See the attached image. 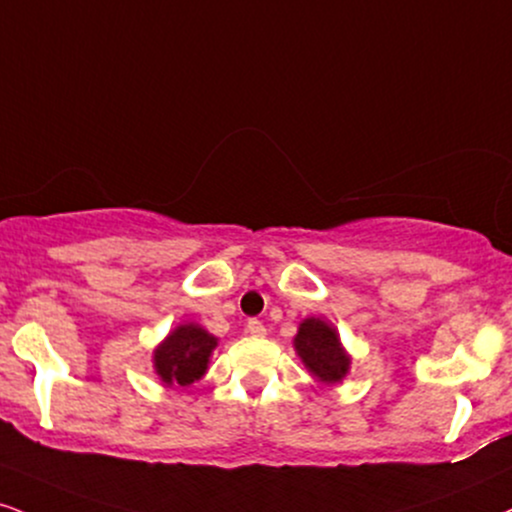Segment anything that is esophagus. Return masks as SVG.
Returning <instances> with one entry per match:
<instances>
[{
    "label": "esophagus",
    "mask_w": 512,
    "mask_h": 512,
    "mask_svg": "<svg viewBox=\"0 0 512 512\" xmlns=\"http://www.w3.org/2000/svg\"><path fill=\"white\" fill-rule=\"evenodd\" d=\"M248 334L264 336L267 334V329H264V324L260 322V319H248Z\"/></svg>",
    "instance_id": "1"
}]
</instances>
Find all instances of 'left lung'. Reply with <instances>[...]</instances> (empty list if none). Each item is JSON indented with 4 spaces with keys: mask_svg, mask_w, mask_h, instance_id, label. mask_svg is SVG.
<instances>
[{
    "mask_svg": "<svg viewBox=\"0 0 512 512\" xmlns=\"http://www.w3.org/2000/svg\"><path fill=\"white\" fill-rule=\"evenodd\" d=\"M293 348L319 384L336 386L348 377L353 357L341 343L336 326L324 317H305L293 336Z\"/></svg>",
    "mask_w": 512,
    "mask_h": 512,
    "instance_id": "1",
    "label": "left lung"
}]
</instances>
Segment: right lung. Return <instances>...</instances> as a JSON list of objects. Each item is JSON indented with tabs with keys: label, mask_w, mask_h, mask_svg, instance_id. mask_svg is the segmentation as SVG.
<instances>
[{
	"label": "right lung",
	"mask_w": 512,
	"mask_h": 512,
	"mask_svg": "<svg viewBox=\"0 0 512 512\" xmlns=\"http://www.w3.org/2000/svg\"><path fill=\"white\" fill-rule=\"evenodd\" d=\"M219 346V338L212 336L197 322H183L171 329L152 350V367L164 386L188 389L200 381L209 369V357Z\"/></svg>",
	"instance_id": "add662e5"
}]
</instances>
